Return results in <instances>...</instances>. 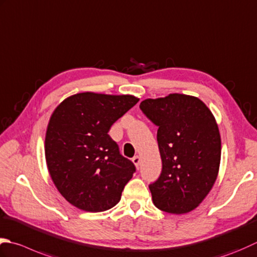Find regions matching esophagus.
Segmentation results:
<instances>
[{"mask_svg": "<svg viewBox=\"0 0 257 257\" xmlns=\"http://www.w3.org/2000/svg\"><path fill=\"white\" fill-rule=\"evenodd\" d=\"M133 163L135 164L136 167H139V164H140V157L139 156H135V157L133 158Z\"/></svg>", "mask_w": 257, "mask_h": 257, "instance_id": "obj_1", "label": "esophagus"}]
</instances>
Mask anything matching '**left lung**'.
I'll return each instance as SVG.
<instances>
[{
    "label": "left lung",
    "instance_id": "obj_1",
    "mask_svg": "<svg viewBox=\"0 0 257 257\" xmlns=\"http://www.w3.org/2000/svg\"><path fill=\"white\" fill-rule=\"evenodd\" d=\"M140 109L158 127L162 174L149 185L154 204L185 214L203 202L217 178L220 135L212 111L193 95L172 93L146 99Z\"/></svg>",
    "mask_w": 257,
    "mask_h": 257
}]
</instances>
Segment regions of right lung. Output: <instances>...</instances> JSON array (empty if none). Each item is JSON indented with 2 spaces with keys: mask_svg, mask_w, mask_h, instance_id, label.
I'll return each instance as SVG.
<instances>
[{
  "mask_svg": "<svg viewBox=\"0 0 257 257\" xmlns=\"http://www.w3.org/2000/svg\"><path fill=\"white\" fill-rule=\"evenodd\" d=\"M139 101L134 95L82 92L53 111L45 134V160L55 187L85 212L112 208L136 167L108 135Z\"/></svg>",
  "mask_w": 257,
  "mask_h": 257,
  "instance_id": "right-lung-1",
  "label": "right lung"
}]
</instances>
